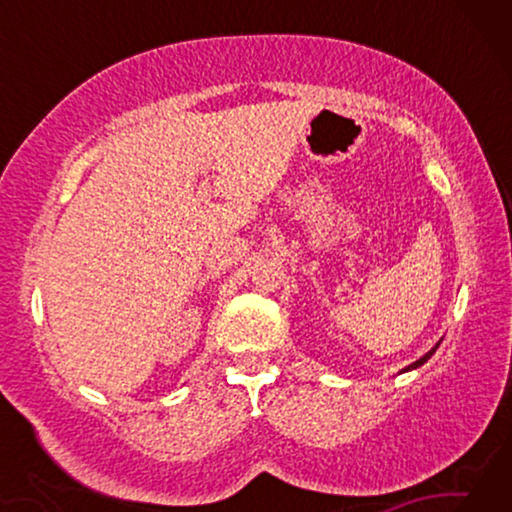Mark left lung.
<instances>
[{"label": "left lung", "mask_w": 512, "mask_h": 512, "mask_svg": "<svg viewBox=\"0 0 512 512\" xmlns=\"http://www.w3.org/2000/svg\"><path fill=\"white\" fill-rule=\"evenodd\" d=\"M436 348H438V345H436ZM436 348H431V350H429L427 354H424V357H420L418 361H413V363H411V366H406L404 370H413V368H418V366H422V363H424V361H427V359L431 357V354H433V352H436Z\"/></svg>", "instance_id": "1"}]
</instances>
